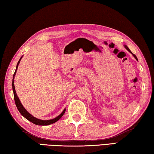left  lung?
<instances>
[{
    "instance_id": "left-lung-1",
    "label": "left lung",
    "mask_w": 154,
    "mask_h": 154,
    "mask_svg": "<svg viewBox=\"0 0 154 154\" xmlns=\"http://www.w3.org/2000/svg\"><path fill=\"white\" fill-rule=\"evenodd\" d=\"M125 46V48H126V49H127V50H128V51H129V52H130V53H132V55H133V56H134V57L135 58V59H137V60H138V59H137V56H136V55H135V54H133V53H132V52L130 51V50L129 48H128V46Z\"/></svg>"
}]
</instances>
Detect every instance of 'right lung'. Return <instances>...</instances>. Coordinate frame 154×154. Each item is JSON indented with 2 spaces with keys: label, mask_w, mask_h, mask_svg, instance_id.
Listing matches in <instances>:
<instances>
[{
  "label": "right lung",
  "mask_w": 154,
  "mask_h": 154,
  "mask_svg": "<svg viewBox=\"0 0 154 154\" xmlns=\"http://www.w3.org/2000/svg\"><path fill=\"white\" fill-rule=\"evenodd\" d=\"M22 57L20 58V60H19V61L17 62V64L16 65V71H15L14 74L13 80H12V88H13L14 95V100H15V103H16V107L17 108V110H19V112H20V114H21L22 116H23L24 117H25L26 119L30 121V122H32V123H34V124H35V125H50V124H52V123H55L56 122H57L58 120H59L60 118L62 117V116L65 114V109H64L63 111L61 113H60V114L59 116H58V117H55L54 119H50V120L39 119H37V118H35V117H33V116L30 114V113L28 112L26 109H25L23 106H22V103L20 102V101L19 100L18 97H17V95L16 94V89H15V87H14V76H15V75H16V71H17V67H18V65L20 63V60H21Z\"/></svg>",
  "instance_id": "1"
}]
</instances>
